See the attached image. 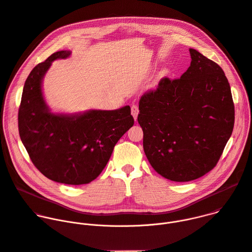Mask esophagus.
<instances>
[{
  "label": "esophagus",
  "instance_id": "34e87169",
  "mask_svg": "<svg viewBox=\"0 0 252 252\" xmlns=\"http://www.w3.org/2000/svg\"><path fill=\"white\" fill-rule=\"evenodd\" d=\"M131 115H132L134 121H136L137 115H138V107H137V105H135V104L131 105Z\"/></svg>",
  "mask_w": 252,
  "mask_h": 252
}]
</instances>
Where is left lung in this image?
Listing matches in <instances>:
<instances>
[{
    "label": "left lung",
    "instance_id": "8db88e82",
    "mask_svg": "<svg viewBox=\"0 0 252 252\" xmlns=\"http://www.w3.org/2000/svg\"><path fill=\"white\" fill-rule=\"evenodd\" d=\"M179 79L163 78L139 99L143 151L155 170L190 182L220 160L234 126V103L222 68L194 49Z\"/></svg>",
    "mask_w": 252,
    "mask_h": 252
}]
</instances>
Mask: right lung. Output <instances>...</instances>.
Masks as SVG:
<instances>
[{"label":"right lung","instance_id":"obj_1","mask_svg":"<svg viewBox=\"0 0 252 252\" xmlns=\"http://www.w3.org/2000/svg\"><path fill=\"white\" fill-rule=\"evenodd\" d=\"M69 55V51L56 52L32 69L24 86L18 123L33 165L51 181L80 186L99 175L116 143L134 121L129 105L76 115L50 112L42 92L43 78L52 62Z\"/></svg>","mask_w":252,"mask_h":252}]
</instances>
